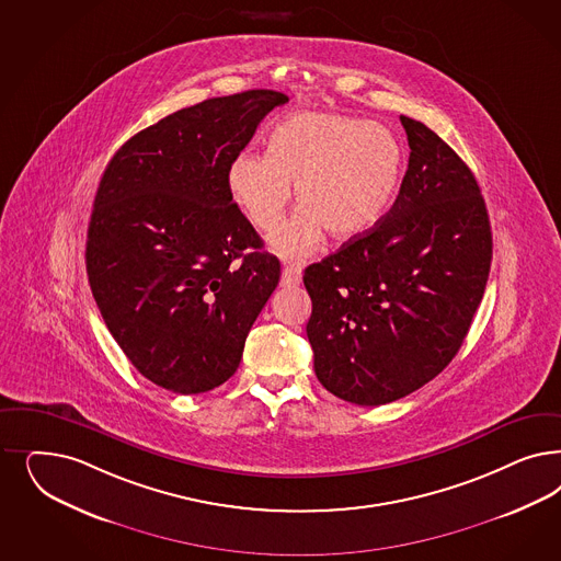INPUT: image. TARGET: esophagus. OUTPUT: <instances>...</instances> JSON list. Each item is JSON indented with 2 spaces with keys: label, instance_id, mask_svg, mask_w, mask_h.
Instances as JSON below:
<instances>
[{
  "label": "esophagus",
  "instance_id": "1",
  "mask_svg": "<svg viewBox=\"0 0 561 561\" xmlns=\"http://www.w3.org/2000/svg\"><path fill=\"white\" fill-rule=\"evenodd\" d=\"M283 283L285 285H299L301 283V266L299 264H287L283 268Z\"/></svg>",
  "mask_w": 561,
  "mask_h": 561
}]
</instances>
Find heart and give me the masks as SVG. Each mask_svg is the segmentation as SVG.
<instances>
[{
	"label": "heart",
	"instance_id": "1",
	"mask_svg": "<svg viewBox=\"0 0 561 561\" xmlns=\"http://www.w3.org/2000/svg\"><path fill=\"white\" fill-rule=\"evenodd\" d=\"M402 150L388 127L336 113H297L274 127L266 154H239L229 194L255 229L272 231L290 202L299 210L271 237L283 257L313 252L328 231L351 239L383 215L397 190Z\"/></svg>",
	"mask_w": 561,
	"mask_h": 561
}]
</instances>
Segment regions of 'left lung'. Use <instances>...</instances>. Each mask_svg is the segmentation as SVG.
Masks as SVG:
<instances>
[{"label":"left lung","instance_id":"obj_1","mask_svg":"<svg viewBox=\"0 0 561 561\" xmlns=\"http://www.w3.org/2000/svg\"><path fill=\"white\" fill-rule=\"evenodd\" d=\"M400 124L411 154L392 208L304 274L316 376L362 407L407 397L453 362L491 266L472 171L425 124Z\"/></svg>","mask_w":561,"mask_h":561}]
</instances>
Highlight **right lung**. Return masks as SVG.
Instances as JSON below:
<instances>
[{
	"label": "right lung",
	"mask_w": 561,
	"mask_h": 561,
	"mask_svg": "<svg viewBox=\"0 0 561 561\" xmlns=\"http://www.w3.org/2000/svg\"><path fill=\"white\" fill-rule=\"evenodd\" d=\"M287 94L245 91L167 115L122 146L87 236L94 301L146 380L199 394L229 380L280 264L229 194L227 173Z\"/></svg>",
	"instance_id": "right-lung-1"
}]
</instances>
